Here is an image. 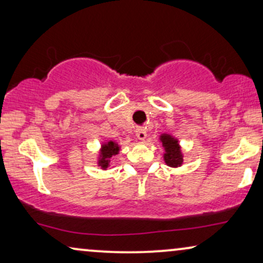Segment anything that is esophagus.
<instances>
[{
  "instance_id": "1",
  "label": "esophagus",
  "mask_w": 263,
  "mask_h": 263,
  "mask_svg": "<svg viewBox=\"0 0 263 263\" xmlns=\"http://www.w3.org/2000/svg\"><path fill=\"white\" fill-rule=\"evenodd\" d=\"M136 136L140 140H145L147 138V130L145 128H138L136 129Z\"/></svg>"
}]
</instances>
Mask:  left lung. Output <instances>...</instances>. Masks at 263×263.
Instances as JSON below:
<instances>
[{"label":"left lung","instance_id":"1","mask_svg":"<svg viewBox=\"0 0 263 263\" xmlns=\"http://www.w3.org/2000/svg\"><path fill=\"white\" fill-rule=\"evenodd\" d=\"M160 140L161 142H163V147L165 148V154H164L165 163L171 167L181 166L183 163V157H182L181 148H179L177 140L166 134L161 135Z\"/></svg>","mask_w":263,"mask_h":263}]
</instances>
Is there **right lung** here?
<instances>
[{
	"label": "right lung",
	"instance_id": "obj_1",
	"mask_svg": "<svg viewBox=\"0 0 263 263\" xmlns=\"http://www.w3.org/2000/svg\"><path fill=\"white\" fill-rule=\"evenodd\" d=\"M120 151V147H118L117 143H115L112 141L105 143V145L102 146V151H100V160H99V165L102 166V168H106L109 166V159L115 154L118 153Z\"/></svg>",
	"mask_w": 263,
	"mask_h": 263
}]
</instances>
